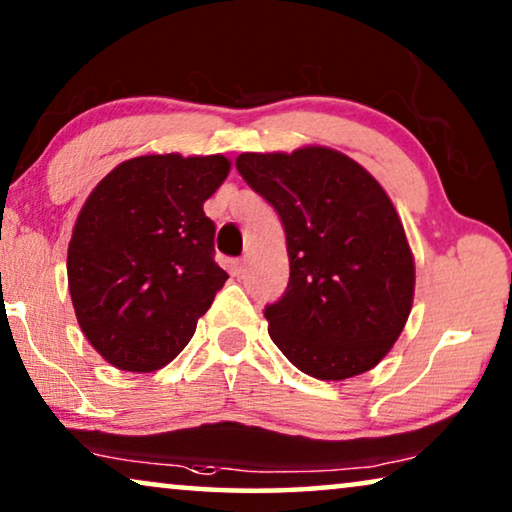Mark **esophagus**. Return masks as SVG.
I'll return each instance as SVG.
<instances>
[{
  "instance_id": "34e87169",
  "label": "esophagus",
  "mask_w": 512,
  "mask_h": 512,
  "mask_svg": "<svg viewBox=\"0 0 512 512\" xmlns=\"http://www.w3.org/2000/svg\"><path fill=\"white\" fill-rule=\"evenodd\" d=\"M233 275L235 277H244V261H242V258H237V261H233Z\"/></svg>"
}]
</instances>
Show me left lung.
Listing matches in <instances>:
<instances>
[{
    "instance_id": "1",
    "label": "left lung",
    "mask_w": 512,
    "mask_h": 512,
    "mask_svg": "<svg viewBox=\"0 0 512 512\" xmlns=\"http://www.w3.org/2000/svg\"><path fill=\"white\" fill-rule=\"evenodd\" d=\"M235 167L275 207L286 233L289 284L263 310L279 352L317 380L377 366L415 293V263L389 195L326 146L242 153Z\"/></svg>"
}]
</instances>
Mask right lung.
I'll use <instances>...</instances> for the list:
<instances>
[{"instance_id": "obj_1", "label": "right lung", "mask_w": 512, "mask_h": 512, "mask_svg": "<svg viewBox=\"0 0 512 512\" xmlns=\"http://www.w3.org/2000/svg\"><path fill=\"white\" fill-rule=\"evenodd\" d=\"M228 172L223 156H139L88 195L67 251L69 293L83 335L111 366H167L226 284L202 205Z\"/></svg>"}]
</instances>
